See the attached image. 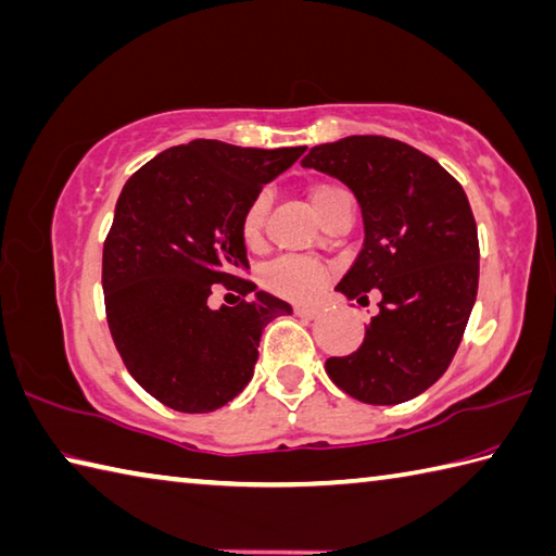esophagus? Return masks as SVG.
Returning a JSON list of instances; mask_svg holds the SVG:
<instances>
[{
    "mask_svg": "<svg viewBox=\"0 0 556 556\" xmlns=\"http://www.w3.org/2000/svg\"><path fill=\"white\" fill-rule=\"evenodd\" d=\"M294 313H296L299 318H308V320H311V318H316L320 311H318V308H313V306H296V308H294Z\"/></svg>",
    "mask_w": 556,
    "mask_h": 556,
    "instance_id": "obj_1",
    "label": "esophagus"
}]
</instances>
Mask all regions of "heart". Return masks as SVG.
Wrapping results in <instances>:
<instances>
[{
    "label": "heart",
    "mask_w": 556,
    "mask_h": 556,
    "mask_svg": "<svg viewBox=\"0 0 556 556\" xmlns=\"http://www.w3.org/2000/svg\"><path fill=\"white\" fill-rule=\"evenodd\" d=\"M340 194L338 187L332 185H313L308 189V201L313 211H318L328 204V201ZM267 206L269 201L265 194L252 199V204L245 208L243 220H240V236H243V243L255 248L262 240V230H265V218H267ZM262 285L269 289L271 294L285 296L291 301H308L318 294L326 285V269H323L318 262L304 260V257H281L271 262L269 267L262 271Z\"/></svg>",
    "instance_id": "heart-1"
}]
</instances>
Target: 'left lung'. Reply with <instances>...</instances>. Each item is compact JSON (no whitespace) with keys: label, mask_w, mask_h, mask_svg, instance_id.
<instances>
[{"label":"left lung","mask_w":556,"mask_h":556,"mask_svg":"<svg viewBox=\"0 0 556 556\" xmlns=\"http://www.w3.org/2000/svg\"><path fill=\"white\" fill-rule=\"evenodd\" d=\"M304 167L340 179L362 208L365 243L336 291L379 313L348 357H330V381L371 406H396L450 367L479 287V238L459 181L401 140L348 136L316 146Z\"/></svg>","instance_id":"1"}]
</instances>
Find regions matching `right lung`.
I'll return each instance as SVG.
<instances>
[{
	"mask_svg": "<svg viewBox=\"0 0 556 556\" xmlns=\"http://www.w3.org/2000/svg\"><path fill=\"white\" fill-rule=\"evenodd\" d=\"M304 150L191 140L121 189L102 257L106 320L130 377L167 408L211 413L233 401L255 371L262 330L291 313L243 279L240 220ZM216 283L249 301L208 309Z\"/></svg>",
	"mask_w": 556,
	"mask_h": 556,
	"instance_id": "right-lung-1",
	"label": "right lung"
}]
</instances>
